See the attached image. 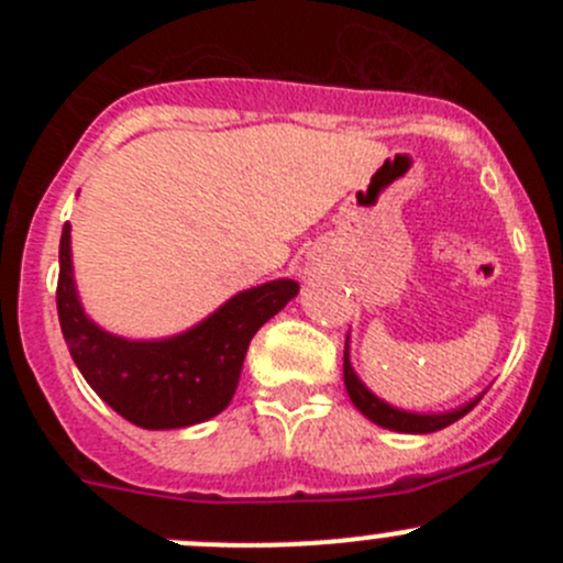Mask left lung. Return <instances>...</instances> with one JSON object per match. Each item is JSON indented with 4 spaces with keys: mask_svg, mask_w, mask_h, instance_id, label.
Wrapping results in <instances>:
<instances>
[{
    "mask_svg": "<svg viewBox=\"0 0 563 563\" xmlns=\"http://www.w3.org/2000/svg\"><path fill=\"white\" fill-rule=\"evenodd\" d=\"M343 378H345V389H349L351 402H354L367 419H373V422L382 424V428L397 430V433H435V430L463 419L465 413L479 402V400H471L465 402L463 408H457V411H450V413H408V411H400V408H391L384 400H378V397L373 395L360 378H356L354 367H351L349 362V340H345V354H343Z\"/></svg>",
    "mask_w": 563,
    "mask_h": 563,
    "instance_id": "left-lung-1",
    "label": "left lung"
}]
</instances>
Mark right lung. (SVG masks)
I'll list each match as a JSON object with an SVG mask.
<instances>
[{
	"label": "right lung",
	"mask_w": 563,
	"mask_h": 563,
	"mask_svg": "<svg viewBox=\"0 0 563 563\" xmlns=\"http://www.w3.org/2000/svg\"><path fill=\"white\" fill-rule=\"evenodd\" d=\"M297 291L294 280H272L236 294L176 338L124 340L84 316L73 283L70 223L62 229L56 313L73 362L119 417L146 430L187 428L218 417L234 397L253 334Z\"/></svg>",
	"instance_id": "add662e5"
}]
</instances>
